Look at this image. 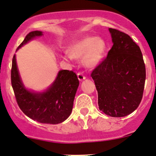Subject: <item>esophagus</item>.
Returning <instances> with one entry per match:
<instances>
[{
    "label": "esophagus",
    "mask_w": 156,
    "mask_h": 156,
    "mask_svg": "<svg viewBox=\"0 0 156 156\" xmlns=\"http://www.w3.org/2000/svg\"><path fill=\"white\" fill-rule=\"evenodd\" d=\"M77 77H78L79 80H80V81H83V80H84L85 78H86L85 76V75H84L83 73H81V72L77 73Z\"/></svg>",
    "instance_id": "1"
}]
</instances>
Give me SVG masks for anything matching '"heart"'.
Returning <instances> with one entry per match:
<instances>
[{
    "mask_svg": "<svg viewBox=\"0 0 156 156\" xmlns=\"http://www.w3.org/2000/svg\"><path fill=\"white\" fill-rule=\"evenodd\" d=\"M107 50V43L103 38L94 36L85 37L73 44L70 48V54L73 58H84V64L88 68L97 66L104 59ZM69 60V56H65Z\"/></svg>",
    "mask_w": 156,
    "mask_h": 156,
    "instance_id": "b5f03b06",
    "label": "heart"
}]
</instances>
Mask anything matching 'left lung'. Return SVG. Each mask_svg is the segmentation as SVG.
<instances>
[{"instance_id":"obj_1","label":"left lung","mask_w":156,"mask_h":156,"mask_svg":"<svg viewBox=\"0 0 156 156\" xmlns=\"http://www.w3.org/2000/svg\"><path fill=\"white\" fill-rule=\"evenodd\" d=\"M113 46L93 70L99 110L112 117L133 113L143 97L146 69L139 46L128 34L109 29Z\"/></svg>"}]
</instances>
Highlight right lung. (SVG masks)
Masks as SVG:
<instances>
[{"instance_id": "1", "label": "right lung", "mask_w": 156, "mask_h": 156, "mask_svg": "<svg viewBox=\"0 0 156 156\" xmlns=\"http://www.w3.org/2000/svg\"><path fill=\"white\" fill-rule=\"evenodd\" d=\"M43 35L40 31L29 32L17 50L36 37ZM12 86L19 108L28 117L40 123H61L67 119L73 109L79 80L73 71L61 70L53 84L44 92H33L24 87L17 69L15 55L12 59Z\"/></svg>"}]
</instances>
